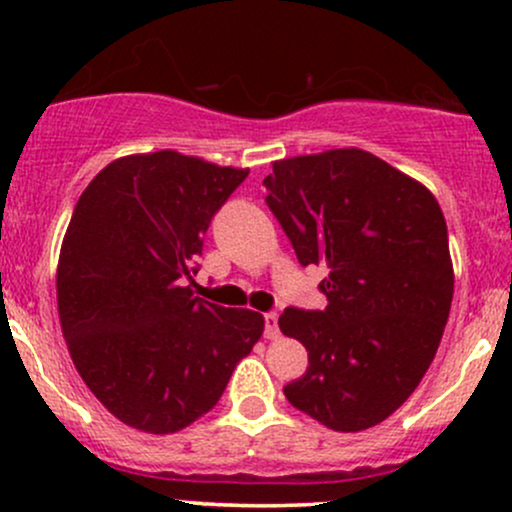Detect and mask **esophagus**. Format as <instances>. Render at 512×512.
Masks as SVG:
<instances>
[{
    "label": "esophagus",
    "mask_w": 512,
    "mask_h": 512,
    "mask_svg": "<svg viewBox=\"0 0 512 512\" xmlns=\"http://www.w3.org/2000/svg\"><path fill=\"white\" fill-rule=\"evenodd\" d=\"M264 337H279V317H276V313H264Z\"/></svg>",
    "instance_id": "34e87169"
}]
</instances>
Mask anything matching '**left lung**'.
Listing matches in <instances>:
<instances>
[{
    "instance_id": "1",
    "label": "left lung",
    "mask_w": 512,
    "mask_h": 512,
    "mask_svg": "<svg viewBox=\"0 0 512 512\" xmlns=\"http://www.w3.org/2000/svg\"><path fill=\"white\" fill-rule=\"evenodd\" d=\"M267 207L327 308H286L279 327L308 349L284 387L334 431H363L407 402L436 356L452 303L448 226L436 197L383 158L332 149L274 163Z\"/></svg>"
}]
</instances>
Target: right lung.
<instances>
[{
	"label": "right lung",
	"mask_w": 512,
	"mask_h": 512,
	"mask_svg": "<svg viewBox=\"0 0 512 512\" xmlns=\"http://www.w3.org/2000/svg\"><path fill=\"white\" fill-rule=\"evenodd\" d=\"M248 173L156 151L117 158L76 202L57 267L62 332L122 424L156 436L190 426L262 337L260 313L190 289L204 233Z\"/></svg>",
	"instance_id": "right-lung-1"
}]
</instances>
